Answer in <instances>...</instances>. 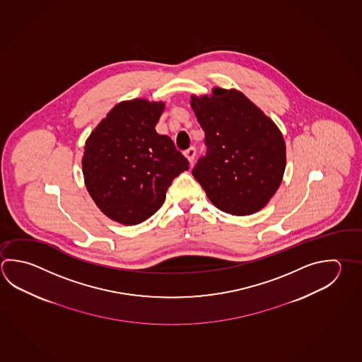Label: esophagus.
Listing matches in <instances>:
<instances>
[{
  "mask_svg": "<svg viewBox=\"0 0 362 362\" xmlns=\"http://www.w3.org/2000/svg\"><path fill=\"white\" fill-rule=\"evenodd\" d=\"M185 156L188 158V161L192 164V163H193V160H194V156H196V148H194V147L188 148V150L185 152Z\"/></svg>",
  "mask_w": 362,
  "mask_h": 362,
  "instance_id": "obj_1",
  "label": "esophagus"
}]
</instances>
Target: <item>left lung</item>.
I'll return each mask as SVG.
<instances>
[{"label": "left lung", "mask_w": 362, "mask_h": 362, "mask_svg": "<svg viewBox=\"0 0 362 362\" xmlns=\"http://www.w3.org/2000/svg\"><path fill=\"white\" fill-rule=\"evenodd\" d=\"M191 106L207 147L192 174L209 199L237 216L264 209L286 170V142L276 124L237 89L192 95Z\"/></svg>", "instance_id": "8db88e82"}]
</instances>
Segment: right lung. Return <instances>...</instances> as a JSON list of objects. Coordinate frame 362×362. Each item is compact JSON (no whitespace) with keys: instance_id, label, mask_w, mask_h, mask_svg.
<instances>
[{"instance_id":"1","label":"right lung","mask_w":362,"mask_h":362,"mask_svg":"<svg viewBox=\"0 0 362 362\" xmlns=\"http://www.w3.org/2000/svg\"><path fill=\"white\" fill-rule=\"evenodd\" d=\"M163 101L117 103L89 134L83 153L84 183L97 207L124 226L151 218L164 204L174 177L189 163L155 127Z\"/></svg>"}]
</instances>
